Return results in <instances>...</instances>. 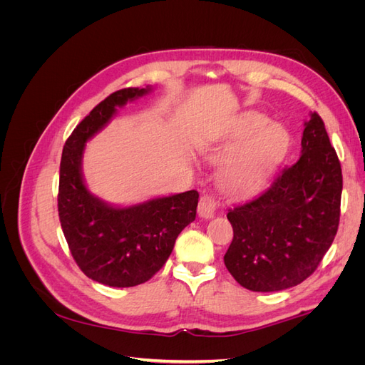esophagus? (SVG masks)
Returning <instances> with one entry per match:
<instances>
[{
	"mask_svg": "<svg viewBox=\"0 0 365 365\" xmlns=\"http://www.w3.org/2000/svg\"><path fill=\"white\" fill-rule=\"evenodd\" d=\"M217 202L215 201V197L212 196H202L200 205H197V215L202 219H212L216 213Z\"/></svg>",
	"mask_w": 365,
	"mask_h": 365,
	"instance_id": "esophagus-1",
	"label": "esophagus"
}]
</instances>
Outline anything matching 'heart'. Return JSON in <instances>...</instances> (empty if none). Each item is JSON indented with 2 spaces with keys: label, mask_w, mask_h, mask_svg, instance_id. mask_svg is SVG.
Here are the masks:
<instances>
[{
  "label": "heart",
  "mask_w": 365,
  "mask_h": 365,
  "mask_svg": "<svg viewBox=\"0 0 365 365\" xmlns=\"http://www.w3.org/2000/svg\"><path fill=\"white\" fill-rule=\"evenodd\" d=\"M288 146V132L269 123L267 115L250 111L239 117L204 157L212 165H222L217 175L222 192L245 200L268 184Z\"/></svg>",
  "instance_id": "obj_1"
}]
</instances>
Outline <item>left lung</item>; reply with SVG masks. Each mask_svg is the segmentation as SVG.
Instances as JSON below:
<instances>
[{
	"mask_svg": "<svg viewBox=\"0 0 365 365\" xmlns=\"http://www.w3.org/2000/svg\"><path fill=\"white\" fill-rule=\"evenodd\" d=\"M341 164L322 117L304 121L302 155L269 189L227 217L233 242L225 267L254 292H275L300 284L332 245L339 224Z\"/></svg>",
	"mask_w": 365,
	"mask_h": 365,
	"instance_id": "8db88e82",
	"label": "left lung"
}]
</instances>
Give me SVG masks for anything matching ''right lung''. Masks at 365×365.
Segmentation results:
<instances>
[{
  "label": "right lung",
  "mask_w": 365,
  "mask_h": 365,
  "mask_svg": "<svg viewBox=\"0 0 365 365\" xmlns=\"http://www.w3.org/2000/svg\"><path fill=\"white\" fill-rule=\"evenodd\" d=\"M152 86L126 88L98 103L76 126L62 150L58 208L63 236L86 277L113 288L148 282L169 259L175 240L193 222L196 190L115 205L90 192L82 163L86 143L101 132L117 108L146 96Z\"/></svg>",
  "instance_id": "right-lung-1"
}]
</instances>
